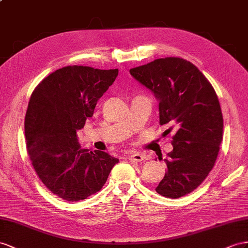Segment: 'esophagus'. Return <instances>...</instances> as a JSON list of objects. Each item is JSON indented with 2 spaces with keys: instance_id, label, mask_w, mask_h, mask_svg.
<instances>
[{
  "instance_id": "esophagus-1",
  "label": "esophagus",
  "mask_w": 248,
  "mask_h": 248,
  "mask_svg": "<svg viewBox=\"0 0 248 248\" xmlns=\"http://www.w3.org/2000/svg\"><path fill=\"white\" fill-rule=\"evenodd\" d=\"M144 155L140 154V153H132L129 155V159L130 160H134L136 162H140L144 159Z\"/></svg>"
}]
</instances>
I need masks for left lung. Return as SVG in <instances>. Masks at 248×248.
<instances>
[{
  "label": "left lung",
  "instance_id": "1",
  "mask_svg": "<svg viewBox=\"0 0 248 248\" xmlns=\"http://www.w3.org/2000/svg\"><path fill=\"white\" fill-rule=\"evenodd\" d=\"M130 73L159 101L160 125L172 126L168 132L177 130L156 192L180 198L204 181L217 159L223 134L217 94L198 68L179 58L158 59Z\"/></svg>",
  "mask_w": 248,
  "mask_h": 248
}]
</instances>
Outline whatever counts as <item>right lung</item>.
Listing matches in <instances>:
<instances>
[{
    "mask_svg": "<svg viewBox=\"0 0 248 248\" xmlns=\"http://www.w3.org/2000/svg\"><path fill=\"white\" fill-rule=\"evenodd\" d=\"M117 75L118 69L68 66L48 75L31 94L25 117L28 154L42 182L63 200L98 192L118 162L106 152L81 149L76 135Z\"/></svg>",
    "mask_w": 248,
    "mask_h": 248,
    "instance_id": "add662e5",
    "label": "right lung"
}]
</instances>
